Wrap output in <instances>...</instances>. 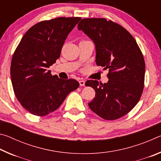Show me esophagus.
Segmentation results:
<instances>
[{
  "mask_svg": "<svg viewBox=\"0 0 161 161\" xmlns=\"http://www.w3.org/2000/svg\"><path fill=\"white\" fill-rule=\"evenodd\" d=\"M79 82H80V86H84V85H85V81L80 80V81H79Z\"/></svg>",
  "mask_w": 161,
  "mask_h": 161,
  "instance_id": "obj_1",
  "label": "esophagus"
}]
</instances>
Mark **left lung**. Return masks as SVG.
<instances>
[{"label":"left lung","instance_id":"8db88e82","mask_svg":"<svg viewBox=\"0 0 161 161\" xmlns=\"http://www.w3.org/2000/svg\"><path fill=\"white\" fill-rule=\"evenodd\" d=\"M78 29L93 40L96 63L108 69L107 83L88 80L96 94L89 107L105 120L127 114L139 102L145 79V61L136 40L124 27L106 18H85Z\"/></svg>","mask_w":161,"mask_h":161}]
</instances>
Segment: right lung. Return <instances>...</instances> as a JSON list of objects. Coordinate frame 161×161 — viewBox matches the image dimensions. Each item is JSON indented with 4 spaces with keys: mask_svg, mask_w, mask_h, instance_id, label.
Segmentation results:
<instances>
[{
    "mask_svg": "<svg viewBox=\"0 0 161 161\" xmlns=\"http://www.w3.org/2000/svg\"><path fill=\"white\" fill-rule=\"evenodd\" d=\"M81 18L60 17L43 20L25 32L13 53L10 77L16 98L24 108L38 116L59 107L80 84L62 80L48 69L60 57L68 34Z\"/></svg>",
    "mask_w": 161,
    "mask_h": 161,
    "instance_id": "add662e5",
    "label": "right lung"
}]
</instances>
